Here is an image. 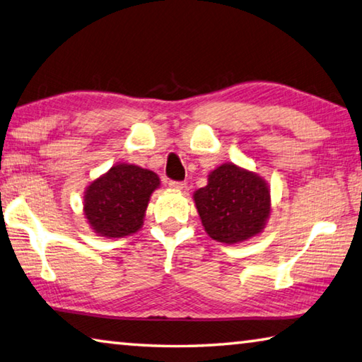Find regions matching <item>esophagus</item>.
Listing matches in <instances>:
<instances>
[{
  "instance_id": "34e87169",
  "label": "esophagus",
  "mask_w": 362,
  "mask_h": 362,
  "mask_svg": "<svg viewBox=\"0 0 362 362\" xmlns=\"http://www.w3.org/2000/svg\"><path fill=\"white\" fill-rule=\"evenodd\" d=\"M169 187L173 188V189H179V192H180V189H185L187 188V183L185 182H174V180H170L169 182Z\"/></svg>"
}]
</instances>
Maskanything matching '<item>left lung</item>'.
Returning a JSON list of instances; mask_svg holds the SVG:
<instances>
[{
	"mask_svg": "<svg viewBox=\"0 0 362 362\" xmlns=\"http://www.w3.org/2000/svg\"><path fill=\"white\" fill-rule=\"evenodd\" d=\"M194 206L210 239L226 245L256 238L271 216V188L259 174L234 163L210 170L207 185L193 193Z\"/></svg>",
	"mask_w": 362,
	"mask_h": 362,
	"instance_id": "8db88e82",
	"label": "left lung"
}]
</instances>
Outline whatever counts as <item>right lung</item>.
I'll return each mask as SVG.
<instances>
[{
    "instance_id": "obj_1",
    "label": "right lung",
    "mask_w": 362,
    "mask_h": 362,
    "mask_svg": "<svg viewBox=\"0 0 362 362\" xmlns=\"http://www.w3.org/2000/svg\"><path fill=\"white\" fill-rule=\"evenodd\" d=\"M160 183L153 170L118 163L85 188V220L101 238L118 239L134 234L142 228L150 196Z\"/></svg>"
}]
</instances>
